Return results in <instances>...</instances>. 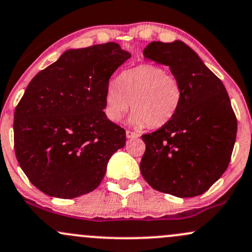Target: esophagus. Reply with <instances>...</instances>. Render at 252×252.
<instances>
[{
	"label": "esophagus",
	"instance_id": "obj_1",
	"mask_svg": "<svg viewBox=\"0 0 252 252\" xmlns=\"http://www.w3.org/2000/svg\"><path fill=\"white\" fill-rule=\"evenodd\" d=\"M126 137H128V139H137V137L140 136L137 132H134V131H130V130H126Z\"/></svg>",
	"mask_w": 252,
	"mask_h": 252
}]
</instances>
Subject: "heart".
<instances>
[{
    "label": "heart",
    "mask_w": 252,
    "mask_h": 252,
    "mask_svg": "<svg viewBox=\"0 0 252 252\" xmlns=\"http://www.w3.org/2000/svg\"><path fill=\"white\" fill-rule=\"evenodd\" d=\"M181 99V84L173 74L160 65L140 64L123 71L118 82H110L104 111L111 122H120L131 107L132 124L160 128L172 120Z\"/></svg>",
    "instance_id": "obj_1"
}]
</instances>
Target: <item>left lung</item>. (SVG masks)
<instances>
[{
  "instance_id": "1",
  "label": "left lung",
  "mask_w": 252,
  "mask_h": 252,
  "mask_svg": "<svg viewBox=\"0 0 252 252\" xmlns=\"http://www.w3.org/2000/svg\"><path fill=\"white\" fill-rule=\"evenodd\" d=\"M143 55L170 67L182 99L172 120L142 135L141 175L158 191L201 195L226 171L236 142L237 118L225 86L181 40L152 41Z\"/></svg>"
}]
</instances>
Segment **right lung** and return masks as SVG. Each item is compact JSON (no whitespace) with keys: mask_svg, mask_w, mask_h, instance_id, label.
Listing matches in <instances>:
<instances>
[{"mask_svg":"<svg viewBox=\"0 0 252 252\" xmlns=\"http://www.w3.org/2000/svg\"><path fill=\"white\" fill-rule=\"evenodd\" d=\"M131 55L117 43L68 50L31 80L14 112V149L37 189L74 198L98 188L126 130L107 120L105 92Z\"/></svg>","mask_w":252,"mask_h":252,"instance_id":"obj_1","label":"right lung"}]
</instances>
